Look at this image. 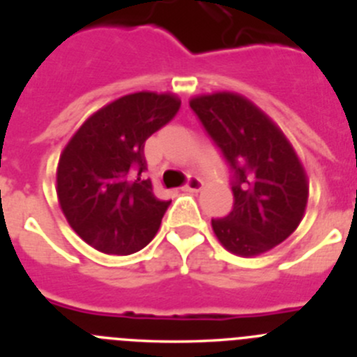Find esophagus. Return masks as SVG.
I'll return each instance as SVG.
<instances>
[{
    "mask_svg": "<svg viewBox=\"0 0 357 357\" xmlns=\"http://www.w3.org/2000/svg\"><path fill=\"white\" fill-rule=\"evenodd\" d=\"M202 185H204V182L199 177H188L187 183L182 188L185 192H199L200 188H202Z\"/></svg>",
    "mask_w": 357,
    "mask_h": 357,
    "instance_id": "1",
    "label": "esophagus"
}]
</instances>
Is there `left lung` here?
Segmentation results:
<instances>
[{
    "instance_id": "obj_1",
    "label": "left lung",
    "mask_w": 357,
    "mask_h": 357,
    "mask_svg": "<svg viewBox=\"0 0 357 357\" xmlns=\"http://www.w3.org/2000/svg\"><path fill=\"white\" fill-rule=\"evenodd\" d=\"M190 108L219 146L230 170L234 207L212 229L229 252L252 257L271 250L301 224L309 185L286 135L237 93L200 95Z\"/></svg>"
}]
</instances>
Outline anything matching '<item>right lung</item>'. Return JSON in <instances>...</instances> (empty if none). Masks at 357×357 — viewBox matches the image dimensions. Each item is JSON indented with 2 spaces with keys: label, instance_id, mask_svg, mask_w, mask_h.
<instances>
[{
  "label": "right lung",
  "instance_id": "1",
  "mask_svg": "<svg viewBox=\"0 0 357 357\" xmlns=\"http://www.w3.org/2000/svg\"><path fill=\"white\" fill-rule=\"evenodd\" d=\"M178 108L170 93L125 95L93 113L61 152L58 202L71 229L100 252H138L160 227L172 200H158L142 177L144 146Z\"/></svg>",
  "mask_w": 357,
  "mask_h": 357
}]
</instances>
